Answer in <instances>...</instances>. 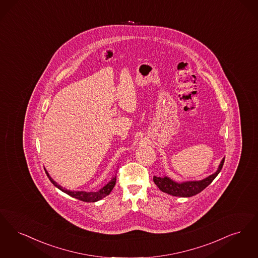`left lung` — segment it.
<instances>
[{
    "label": "left lung",
    "mask_w": 258,
    "mask_h": 258,
    "mask_svg": "<svg viewBox=\"0 0 258 258\" xmlns=\"http://www.w3.org/2000/svg\"><path fill=\"white\" fill-rule=\"evenodd\" d=\"M224 163V158L222 160L221 164L219 165V168L215 173L200 181H185V182L178 183L170 179L168 176H164V177L154 176L153 181L157 185L158 188L164 192H167L168 195H171L174 197L189 198V197L198 195L199 192L204 190L209 184H211L212 181L222 170Z\"/></svg>",
    "instance_id": "8db88e82"
}]
</instances>
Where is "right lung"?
<instances>
[{
	"mask_svg": "<svg viewBox=\"0 0 258 258\" xmlns=\"http://www.w3.org/2000/svg\"><path fill=\"white\" fill-rule=\"evenodd\" d=\"M45 169V168H44ZM45 172L48 176V178L50 179V181L54 184V186L56 187L57 189H59L60 190H62L63 192L68 194V196L72 197V198H75L79 201H82V202H98L102 200L103 198L107 197L111 191H112L114 185H115V181H116V177H112V179L110 180V182L105 185L103 188H101L100 190H97V191H84V190H67L66 188H62L60 185H58L56 183V181L52 179V177L49 175L48 171L45 169Z\"/></svg>",
	"mask_w": 258,
	"mask_h": 258,
	"instance_id": "obj_1",
	"label": "right lung"
}]
</instances>
